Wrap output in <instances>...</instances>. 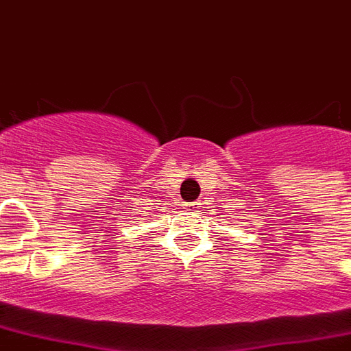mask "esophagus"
Here are the masks:
<instances>
[{"mask_svg": "<svg viewBox=\"0 0 351 351\" xmlns=\"http://www.w3.org/2000/svg\"><path fill=\"white\" fill-rule=\"evenodd\" d=\"M187 206H189V208H198L200 204H198V202H193V204H187Z\"/></svg>", "mask_w": 351, "mask_h": 351, "instance_id": "1", "label": "esophagus"}]
</instances>
